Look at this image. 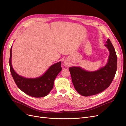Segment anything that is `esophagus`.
I'll return each instance as SVG.
<instances>
[{"instance_id": "esophagus-1", "label": "esophagus", "mask_w": 126, "mask_h": 126, "mask_svg": "<svg viewBox=\"0 0 126 126\" xmlns=\"http://www.w3.org/2000/svg\"><path fill=\"white\" fill-rule=\"evenodd\" d=\"M63 65L65 66V67H68V63L67 62H64Z\"/></svg>"}]
</instances>
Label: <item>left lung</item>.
Wrapping results in <instances>:
<instances>
[{
	"mask_svg": "<svg viewBox=\"0 0 126 126\" xmlns=\"http://www.w3.org/2000/svg\"><path fill=\"white\" fill-rule=\"evenodd\" d=\"M105 46L109 51L108 62L105 67L91 72L80 67L69 68L75 88L83 96H93L102 92L109 87L115 77L117 63L115 48L109 39Z\"/></svg>",
	"mask_w": 126,
	"mask_h": 126,
	"instance_id": "obj_1",
	"label": "left lung"
}]
</instances>
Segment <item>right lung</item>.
Wrapping results in <instances>:
<instances>
[{
  "label": "right lung",
  "mask_w": 126,
  "mask_h": 126,
  "mask_svg": "<svg viewBox=\"0 0 126 126\" xmlns=\"http://www.w3.org/2000/svg\"><path fill=\"white\" fill-rule=\"evenodd\" d=\"M11 51L12 46L10 49L9 66L11 75L17 87L30 96L40 98L47 96L54 87V80L57 76L62 70V62L52 64L43 75L39 77L25 78L18 75L13 69L11 64Z\"/></svg>",
  "instance_id": "obj_1"
}]
</instances>
